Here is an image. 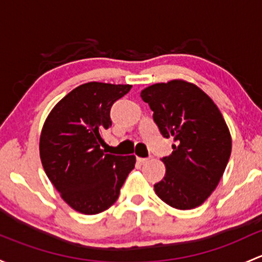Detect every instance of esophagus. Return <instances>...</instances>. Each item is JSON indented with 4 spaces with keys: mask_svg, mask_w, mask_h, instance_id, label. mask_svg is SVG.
Returning <instances> with one entry per match:
<instances>
[{
    "mask_svg": "<svg viewBox=\"0 0 262 262\" xmlns=\"http://www.w3.org/2000/svg\"><path fill=\"white\" fill-rule=\"evenodd\" d=\"M148 159H149V158H142V157H137V161H138L139 163H145Z\"/></svg>",
    "mask_w": 262,
    "mask_h": 262,
    "instance_id": "obj_1",
    "label": "esophagus"
}]
</instances>
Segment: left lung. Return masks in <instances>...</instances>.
Here are the masks:
<instances>
[{
	"label": "left lung",
	"mask_w": 262,
	"mask_h": 262,
	"mask_svg": "<svg viewBox=\"0 0 262 262\" xmlns=\"http://www.w3.org/2000/svg\"><path fill=\"white\" fill-rule=\"evenodd\" d=\"M140 98L153 110L162 136L176 142L172 154L162 158L166 174L154 184L157 196L177 210L198 207L216 189L231 156L221 112L197 85L180 79L150 85Z\"/></svg>",
	"instance_id": "8db88e82"
}]
</instances>
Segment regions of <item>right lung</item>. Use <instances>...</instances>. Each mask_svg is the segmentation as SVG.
Returning a JSON list of instances; mask_svg holds the SVG:
<instances>
[{
    "instance_id": "add662e5",
    "label": "right lung",
    "mask_w": 262,
    "mask_h": 262,
    "mask_svg": "<svg viewBox=\"0 0 262 262\" xmlns=\"http://www.w3.org/2000/svg\"><path fill=\"white\" fill-rule=\"evenodd\" d=\"M132 85L92 81L71 90L43 123L40 158L46 176L73 210L96 214L108 210L136 164L134 156L105 153L104 130L110 108Z\"/></svg>"
}]
</instances>
